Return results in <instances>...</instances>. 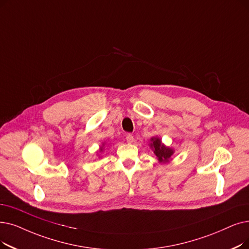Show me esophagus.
<instances>
[{
    "mask_svg": "<svg viewBox=\"0 0 249 249\" xmlns=\"http://www.w3.org/2000/svg\"><path fill=\"white\" fill-rule=\"evenodd\" d=\"M126 140H127V142L131 143V142H133L134 137H133L132 134H127V135H126Z\"/></svg>",
    "mask_w": 249,
    "mask_h": 249,
    "instance_id": "1",
    "label": "esophagus"
}]
</instances>
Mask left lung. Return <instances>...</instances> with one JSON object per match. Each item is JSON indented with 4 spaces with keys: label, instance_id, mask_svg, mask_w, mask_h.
I'll return each instance as SVG.
<instances>
[{
    "label": "left lung",
    "instance_id": "8db88e82",
    "mask_svg": "<svg viewBox=\"0 0 249 249\" xmlns=\"http://www.w3.org/2000/svg\"><path fill=\"white\" fill-rule=\"evenodd\" d=\"M150 142L151 143H149V146L153 148L154 154L157 156L160 163L169 161L173 154H174V149L164 145L159 137H153L150 139Z\"/></svg>",
    "mask_w": 249,
    "mask_h": 249
}]
</instances>
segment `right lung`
I'll return each mask as SVG.
<instances>
[{
	"instance_id": "1",
	"label": "right lung",
	"mask_w": 249,
	"mask_h": 249,
	"mask_svg": "<svg viewBox=\"0 0 249 249\" xmlns=\"http://www.w3.org/2000/svg\"><path fill=\"white\" fill-rule=\"evenodd\" d=\"M103 146H104V144H103ZM103 146L101 147V151H103Z\"/></svg>"
}]
</instances>
